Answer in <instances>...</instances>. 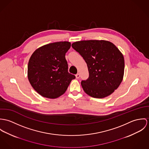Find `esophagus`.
I'll list each match as a JSON object with an SVG mask.
<instances>
[{
    "label": "esophagus",
    "mask_w": 149,
    "mask_h": 149,
    "mask_svg": "<svg viewBox=\"0 0 149 149\" xmlns=\"http://www.w3.org/2000/svg\"><path fill=\"white\" fill-rule=\"evenodd\" d=\"M75 77H76V78H77V79H79V77H80V74H77L75 75Z\"/></svg>",
    "instance_id": "obj_1"
}]
</instances>
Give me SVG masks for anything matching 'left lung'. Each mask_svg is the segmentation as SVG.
<instances>
[{"mask_svg": "<svg viewBox=\"0 0 149 149\" xmlns=\"http://www.w3.org/2000/svg\"><path fill=\"white\" fill-rule=\"evenodd\" d=\"M71 46L87 63L89 77L81 82L84 91L96 98L111 94L122 82L124 74V58L119 50L106 40L79 41Z\"/></svg>", "mask_w": 149, "mask_h": 149, "instance_id": "obj_1", "label": "left lung"}]
</instances>
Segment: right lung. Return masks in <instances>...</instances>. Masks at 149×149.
<instances>
[{"mask_svg": "<svg viewBox=\"0 0 149 149\" xmlns=\"http://www.w3.org/2000/svg\"><path fill=\"white\" fill-rule=\"evenodd\" d=\"M68 42H58L35 50L28 64V78L33 89L43 97L54 99L63 94L75 76L68 72L65 55Z\"/></svg>", "mask_w": 149, "mask_h": 149, "instance_id": "obj_1", "label": "right lung"}]
</instances>
